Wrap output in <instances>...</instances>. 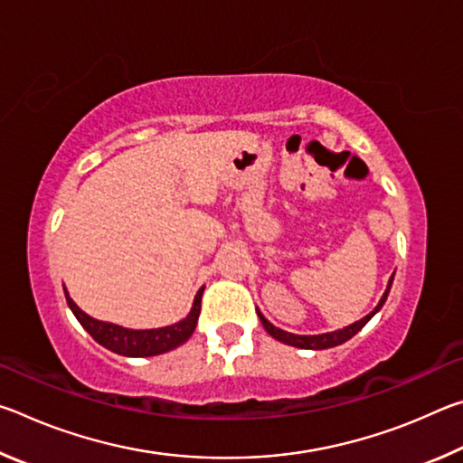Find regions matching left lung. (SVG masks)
<instances>
[{
  "label": "left lung",
  "mask_w": 463,
  "mask_h": 463,
  "mask_svg": "<svg viewBox=\"0 0 463 463\" xmlns=\"http://www.w3.org/2000/svg\"><path fill=\"white\" fill-rule=\"evenodd\" d=\"M390 286H392V279H390V284H388V289H386V292H383L382 300H380L378 307H375L373 312H370V315L364 317L362 320H357V323L345 326V328H341V331H335V333L312 335V336H307V335H292V333L279 331V328H276L271 323H268V320H265L261 315H260V318H261V325L265 326V331H268V333L273 336V339H278V341L286 343V345H292V347H300V349H328V347H336V345L349 341L351 336L362 331V328L367 325V320H370V318L375 315V312H378V310L383 307V302H386L388 292H390Z\"/></svg>",
  "instance_id": "8db88e82"
}]
</instances>
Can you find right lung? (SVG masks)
Returning a JSON list of instances; mask_svg holds the SVG:
<instances>
[{"label":"right lung","mask_w":463,"mask_h":463,"mask_svg":"<svg viewBox=\"0 0 463 463\" xmlns=\"http://www.w3.org/2000/svg\"><path fill=\"white\" fill-rule=\"evenodd\" d=\"M202 292L203 288L195 294L192 312L182 320V323L163 326V328H151V331H132V328H122L112 323H101V320H96L90 315H85L71 298L67 296V292L65 296H67L69 308L73 310L75 318L80 320L85 331H88L99 345H104L106 349L124 357H151V355H159V354H165V351L175 349L190 339L200 317Z\"/></svg>","instance_id":"1"}]
</instances>
